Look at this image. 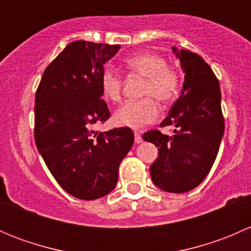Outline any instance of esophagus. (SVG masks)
Here are the masks:
<instances>
[{"mask_svg": "<svg viewBox=\"0 0 251 251\" xmlns=\"http://www.w3.org/2000/svg\"><path fill=\"white\" fill-rule=\"evenodd\" d=\"M142 141H143V138H142L141 133L140 132H135V142H136V143H141Z\"/></svg>", "mask_w": 251, "mask_h": 251, "instance_id": "obj_1", "label": "esophagus"}]
</instances>
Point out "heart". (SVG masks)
<instances>
[{
  "label": "heart",
  "instance_id": "heart-1",
  "mask_svg": "<svg viewBox=\"0 0 251 251\" xmlns=\"http://www.w3.org/2000/svg\"><path fill=\"white\" fill-rule=\"evenodd\" d=\"M126 70L144 77L142 96L138 100H127L114 114L116 125L141 128L158 119L160 110L155 98L163 104L174 102L182 86V74L177 68L168 65L165 58L155 52H141L124 59ZM100 87L103 96L111 102H119L123 90V77L107 65L100 75Z\"/></svg>",
  "mask_w": 251,
  "mask_h": 251
}]
</instances>
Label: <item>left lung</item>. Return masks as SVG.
Returning a JSON list of instances; mask_svg holds the SVG:
<instances>
[{
  "instance_id": "8db88e82",
  "label": "left lung",
  "mask_w": 251,
  "mask_h": 251,
  "mask_svg": "<svg viewBox=\"0 0 251 251\" xmlns=\"http://www.w3.org/2000/svg\"><path fill=\"white\" fill-rule=\"evenodd\" d=\"M173 50L186 76L181 96L160 126H175L174 135L151 130L143 140L159 147L149 169L154 184L170 193H184L199 186L211 170L225 120L220 83L209 64L197 53Z\"/></svg>"
}]
</instances>
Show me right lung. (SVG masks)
I'll use <instances>...</instances> for the list:
<instances>
[{
  "instance_id": "1",
  "label": "right lung",
  "mask_w": 251,
  "mask_h": 251,
  "mask_svg": "<svg viewBox=\"0 0 251 251\" xmlns=\"http://www.w3.org/2000/svg\"><path fill=\"white\" fill-rule=\"evenodd\" d=\"M120 45L74 41L52 60L35 95V143L48 170L73 197L93 201L118 183L132 130H93L110 118L100 75Z\"/></svg>"
}]
</instances>
